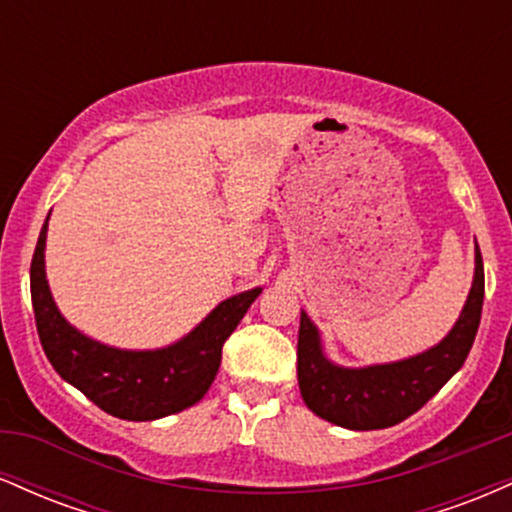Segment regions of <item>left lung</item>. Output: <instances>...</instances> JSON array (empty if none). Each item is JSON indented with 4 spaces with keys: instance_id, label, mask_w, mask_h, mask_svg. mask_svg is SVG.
I'll list each match as a JSON object with an SVG mask.
<instances>
[{
    "instance_id": "left-lung-1",
    "label": "left lung",
    "mask_w": 512,
    "mask_h": 512,
    "mask_svg": "<svg viewBox=\"0 0 512 512\" xmlns=\"http://www.w3.org/2000/svg\"><path fill=\"white\" fill-rule=\"evenodd\" d=\"M484 305V262L477 245L474 284L460 320L448 337L407 361L368 368H339L322 354L320 334L301 313L298 330V385L303 402L320 419L351 431L390 428L409 419L443 387L469 356Z\"/></svg>"
}]
</instances>
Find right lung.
<instances>
[{"mask_svg":"<svg viewBox=\"0 0 512 512\" xmlns=\"http://www.w3.org/2000/svg\"><path fill=\"white\" fill-rule=\"evenodd\" d=\"M45 233L48 221L33 252L31 298L40 344L52 368L96 407L127 421H154L178 414L207 395L219 373L223 342L262 289L223 301L202 325L166 349H113L84 337L57 310L45 279Z\"/></svg>","mask_w":512,"mask_h":512,"instance_id":"1","label":"right lung"}]
</instances>
